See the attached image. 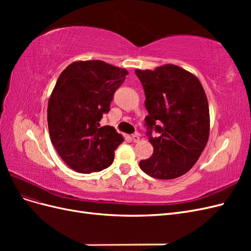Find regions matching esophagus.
Segmentation results:
<instances>
[{"instance_id":"obj_1","label":"esophagus","mask_w":251,"mask_h":251,"mask_svg":"<svg viewBox=\"0 0 251 251\" xmlns=\"http://www.w3.org/2000/svg\"><path fill=\"white\" fill-rule=\"evenodd\" d=\"M140 140V136L138 134H135L132 136V141L133 142H138Z\"/></svg>"}]
</instances>
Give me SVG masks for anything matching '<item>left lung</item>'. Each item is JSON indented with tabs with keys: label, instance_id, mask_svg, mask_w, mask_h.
I'll return each mask as SVG.
<instances>
[{
	"label": "left lung",
	"instance_id": "8db88e82",
	"mask_svg": "<svg viewBox=\"0 0 251 251\" xmlns=\"http://www.w3.org/2000/svg\"><path fill=\"white\" fill-rule=\"evenodd\" d=\"M146 94V117L151 157L140 169L156 179H175L198 161L209 136V108L198 77L176 65L135 70ZM158 134L155 138L151 131Z\"/></svg>",
	"mask_w": 251,
	"mask_h": 251
}]
</instances>
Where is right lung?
Wrapping results in <instances>:
<instances>
[{"mask_svg": "<svg viewBox=\"0 0 251 251\" xmlns=\"http://www.w3.org/2000/svg\"><path fill=\"white\" fill-rule=\"evenodd\" d=\"M127 74L102 60H78L60 73L48 102V128L58 155L73 171L90 174L112 164L124 137L100 121Z\"/></svg>", "mask_w": 251, "mask_h": 251, "instance_id": "1", "label": "right lung"}]
</instances>
